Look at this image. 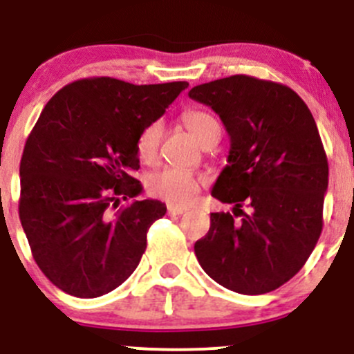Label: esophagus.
Returning a JSON list of instances; mask_svg holds the SVG:
<instances>
[{
    "mask_svg": "<svg viewBox=\"0 0 354 354\" xmlns=\"http://www.w3.org/2000/svg\"><path fill=\"white\" fill-rule=\"evenodd\" d=\"M187 212L185 207H178V205H167V214L169 216H181V214Z\"/></svg>",
    "mask_w": 354,
    "mask_h": 354,
    "instance_id": "34e87169",
    "label": "esophagus"
}]
</instances>
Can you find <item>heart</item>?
<instances>
[{
  "label": "heart",
  "instance_id": "b5f03b06",
  "mask_svg": "<svg viewBox=\"0 0 354 354\" xmlns=\"http://www.w3.org/2000/svg\"><path fill=\"white\" fill-rule=\"evenodd\" d=\"M183 123L200 144H203L212 135H221V127L217 120L205 111H185ZM160 137H162L160 121H151L138 131L137 138H135V149H137V156L142 162H156L157 154H159ZM200 188H202V180L197 174L185 169H176V167L156 171L147 178L149 194L171 203V205H188L197 197Z\"/></svg>",
  "mask_w": 354,
  "mask_h": 354
}]
</instances>
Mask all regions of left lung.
<instances>
[{
  "label": "left lung",
  "instance_id": "obj_1",
  "mask_svg": "<svg viewBox=\"0 0 354 354\" xmlns=\"http://www.w3.org/2000/svg\"><path fill=\"white\" fill-rule=\"evenodd\" d=\"M188 95L216 111L231 138L212 197L234 203V214H210L195 243L198 263L231 291H274L299 272L322 233L329 164L315 120L292 88L248 75Z\"/></svg>",
  "mask_w": 354,
  "mask_h": 354
}]
</instances>
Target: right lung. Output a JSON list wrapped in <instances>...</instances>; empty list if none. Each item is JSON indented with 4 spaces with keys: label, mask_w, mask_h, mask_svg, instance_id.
Wrapping results in <instances>:
<instances>
[{
    "label": "right lung",
    "mask_w": 354,
    "mask_h": 354,
    "mask_svg": "<svg viewBox=\"0 0 354 354\" xmlns=\"http://www.w3.org/2000/svg\"><path fill=\"white\" fill-rule=\"evenodd\" d=\"M188 87L111 77L71 82L42 109L20 160V223L46 277L77 298H97L131 276L147 231L166 214L137 197L135 138Z\"/></svg>",
    "instance_id": "right-lung-1"
}]
</instances>
